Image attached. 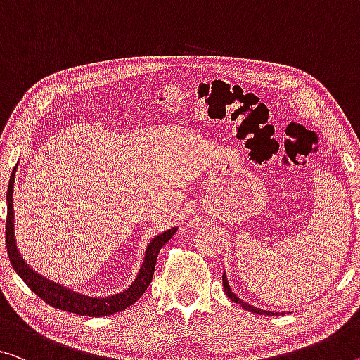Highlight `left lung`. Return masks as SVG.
Instances as JSON below:
<instances>
[{
  "label": "left lung",
  "instance_id": "obj_1",
  "mask_svg": "<svg viewBox=\"0 0 360 360\" xmlns=\"http://www.w3.org/2000/svg\"><path fill=\"white\" fill-rule=\"evenodd\" d=\"M222 280H224V290H225V295L230 297L231 301L233 302H236V304H240L241 307H245L246 311H250V312H256V314H261V315H274V314H280V312H274V311H264V309H259V307H254V306H251V304H248V302H245V301H241L240 297H238L233 291L230 290V285H229V281H226V276H225V274L222 275ZM283 314V312H281Z\"/></svg>",
  "mask_w": 360,
  "mask_h": 360
}]
</instances>
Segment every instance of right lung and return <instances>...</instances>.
I'll list each match as a JSON object with an SVG mask.
<instances>
[{
  "mask_svg": "<svg viewBox=\"0 0 360 360\" xmlns=\"http://www.w3.org/2000/svg\"><path fill=\"white\" fill-rule=\"evenodd\" d=\"M15 169H18V165H15L13 174H11L8 195H6L8 198L6 248H8L9 261L13 264V269L18 272L20 278L25 281V285L29 286V288L35 292L38 297H41L43 301L49 304V306L60 309V311L86 315V317H104V315L122 312L127 307H130L131 304L140 300L143 292L148 290V286L153 280L158 254L165 243L175 235L176 226H172V229L164 231V233H159L158 236H154L153 240L149 241L141 267L138 270L136 278L131 281L129 288L117 292V295L104 296V297H91V296L80 295V292L72 291L69 288H65V286H60L59 283H56V281H51L45 278V276H41L32 267H29V264L25 262V259L20 256L18 243H15V235H14L13 195H14Z\"/></svg>",
  "mask_w": 360,
  "mask_h": 360,
  "instance_id": "obj_1",
  "label": "right lung"
}]
</instances>
